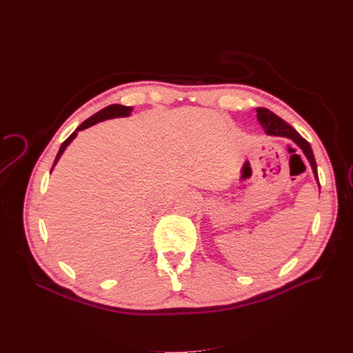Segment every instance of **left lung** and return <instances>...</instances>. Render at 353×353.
I'll return each instance as SVG.
<instances>
[{
    "mask_svg": "<svg viewBox=\"0 0 353 353\" xmlns=\"http://www.w3.org/2000/svg\"><path fill=\"white\" fill-rule=\"evenodd\" d=\"M256 113H257L259 123H261V125L263 127V130H265L268 136H279V137L290 139L296 145L301 148V150L303 152V154L306 156V159L310 163L314 180H316L318 184H319L318 167H316V161H314V156H313L310 144L298 132H296V130L290 124H288L279 116H276L273 111H270L268 108L257 107L256 108Z\"/></svg>",
    "mask_w": 353,
    "mask_h": 353,
    "instance_id": "obj_1",
    "label": "left lung"
}]
</instances>
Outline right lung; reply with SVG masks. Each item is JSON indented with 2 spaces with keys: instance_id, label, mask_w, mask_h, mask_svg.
<instances>
[{
  "instance_id": "1",
  "label": "right lung",
  "mask_w": 353,
  "mask_h": 353,
  "mask_svg": "<svg viewBox=\"0 0 353 353\" xmlns=\"http://www.w3.org/2000/svg\"><path fill=\"white\" fill-rule=\"evenodd\" d=\"M132 111H133V107H127V105H121V104H111V105H108V107L100 110L99 113H96L94 116H91L90 119H87L81 125H79V127L76 128V132H74V133L61 144L57 156H55L54 164H52V167H51V172H52V169H54V165L57 164V161L60 160V157H61V154L64 153L67 145H68L74 139L77 137V133H79V132H81V130H84V128L91 127V125H94V124H97V123H100V121H104V120L117 119V117H128L130 114H132Z\"/></svg>"
}]
</instances>
